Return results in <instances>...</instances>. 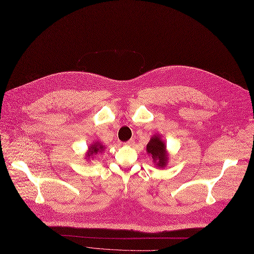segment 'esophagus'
<instances>
[{
  "label": "esophagus",
  "mask_w": 254,
  "mask_h": 254,
  "mask_svg": "<svg viewBox=\"0 0 254 254\" xmlns=\"http://www.w3.org/2000/svg\"><path fill=\"white\" fill-rule=\"evenodd\" d=\"M134 143H135V139H134V138H131V139H129L128 141H127L125 144H126V145L130 146V145H134Z\"/></svg>",
  "instance_id": "1"
}]
</instances>
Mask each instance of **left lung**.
<instances>
[{"mask_svg":"<svg viewBox=\"0 0 254 254\" xmlns=\"http://www.w3.org/2000/svg\"><path fill=\"white\" fill-rule=\"evenodd\" d=\"M147 152L152 156L153 161L158 167H165L168 161V155L166 152V145L158 137H153L147 144Z\"/></svg>","mask_w":254,"mask_h":254,"instance_id":"left-lung-1","label":"left lung"}]
</instances>
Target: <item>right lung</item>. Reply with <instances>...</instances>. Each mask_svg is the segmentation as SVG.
Wrapping results in <instances>:
<instances>
[{"label":"right lung","instance_id":"right-lung-1","mask_svg":"<svg viewBox=\"0 0 254 254\" xmlns=\"http://www.w3.org/2000/svg\"><path fill=\"white\" fill-rule=\"evenodd\" d=\"M103 149H104V146H103V145H101L100 143L93 144L92 146H90L89 152L87 153V156H91V157H92V155H93V154L98 153L99 151H101V150H103Z\"/></svg>","mask_w":254,"mask_h":254}]
</instances>
